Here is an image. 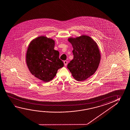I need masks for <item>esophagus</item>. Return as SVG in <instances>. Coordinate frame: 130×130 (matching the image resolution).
I'll list each match as a JSON object with an SVG mask.
<instances>
[{
  "label": "esophagus",
  "mask_w": 130,
  "mask_h": 130,
  "mask_svg": "<svg viewBox=\"0 0 130 130\" xmlns=\"http://www.w3.org/2000/svg\"><path fill=\"white\" fill-rule=\"evenodd\" d=\"M63 63H64V66H66L67 65V64H68L67 61H64V62H63Z\"/></svg>",
  "instance_id": "1"
}]
</instances>
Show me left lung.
I'll return each instance as SVG.
<instances>
[{"label":"left lung","instance_id":"8db88e82","mask_svg":"<svg viewBox=\"0 0 130 130\" xmlns=\"http://www.w3.org/2000/svg\"><path fill=\"white\" fill-rule=\"evenodd\" d=\"M68 40L72 45L74 56L68 68L76 80L85 81L94 74L100 63L101 54L98 44L86 35L70 37Z\"/></svg>","mask_w":130,"mask_h":130}]
</instances>
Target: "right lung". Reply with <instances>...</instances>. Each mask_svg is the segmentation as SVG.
<instances>
[{
	"instance_id": "obj_1",
	"label": "right lung",
	"mask_w": 130,
	"mask_h": 130,
	"mask_svg": "<svg viewBox=\"0 0 130 130\" xmlns=\"http://www.w3.org/2000/svg\"><path fill=\"white\" fill-rule=\"evenodd\" d=\"M55 41L44 36L32 39L28 45L26 60L28 68L34 77L44 82L51 81L58 70L64 66L59 53L54 49Z\"/></svg>"
}]
</instances>
